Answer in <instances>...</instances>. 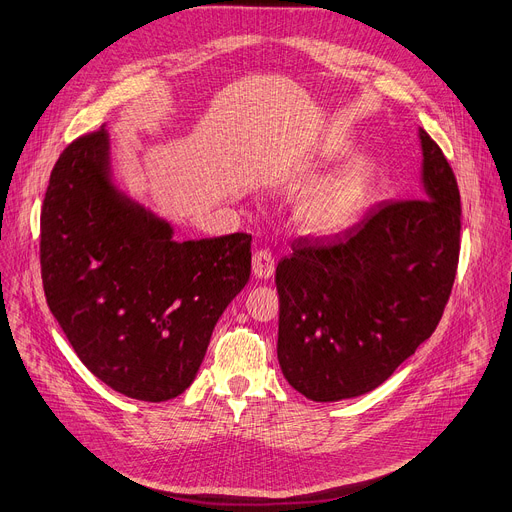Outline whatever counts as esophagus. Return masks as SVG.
I'll list each match as a JSON object with an SVG mask.
<instances>
[{"label":"esophagus","instance_id":"34e87169","mask_svg":"<svg viewBox=\"0 0 512 512\" xmlns=\"http://www.w3.org/2000/svg\"><path fill=\"white\" fill-rule=\"evenodd\" d=\"M276 261L268 249H257L253 253V274L257 278H270L274 274Z\"/></svg>","mask_w":512,"mask_h":512}]
</instances>
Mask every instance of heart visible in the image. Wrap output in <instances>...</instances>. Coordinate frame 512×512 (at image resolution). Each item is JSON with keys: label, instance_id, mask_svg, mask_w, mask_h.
I'll return each mask as SVG.
<instances>
[{"label": "heart", "instance_id": "1", "mask_svg": "<svg viewBox=\"0 0 512 512\" xmlns=\"http://www.w3.org/2000/svg\"><path fill=\"white\" fill-rule=\"evenodd\" d=\"M354 147L348 141H329L320 149L318 158L289 179L293 192L308 189L323 175V170L352 156ZM373 166L367 160H354L339 173L320 181L301 198L297 221L301 230L312 236H339L363 217L371 200Z\"/></svg>", "mask_w": 512, "mask_h": 512}]
</instances>
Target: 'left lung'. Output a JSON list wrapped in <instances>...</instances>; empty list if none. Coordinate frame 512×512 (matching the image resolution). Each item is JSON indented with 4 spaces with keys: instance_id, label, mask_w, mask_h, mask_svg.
Listing matches in <instances>:
<instances>
[{
    "instance_id": "8db88e82",
    "label": "left lung",
    "mask_w": 512,
    "mask_h": 512,
    "mask_svg": "<svg viewBox=\"0 0 512 512\" xmlns=\"http://www.w3.org/2000/svg\"><path fill=\"white\" fill-rule=\"evenodd\" d=\"M422 198L373 206L333 240L299 238L276 268L278 363L318 403L365 394L434 333L460 257V189L420 128Z\"/></svg>"
}]
</instances>
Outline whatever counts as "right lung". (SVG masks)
Returning a JSON list of instances; mask_svg holds the SVG:
<instances>
[{
    "label": "right lung",
    "mask_w": 512,
    "mask_h": 512,
    "mask_svg": "<svg viewBox=\"0 0 512 512\" xmlns=\"http://www.w3.org/2000/svg\"><path fill=\"white\" fill-rule=\"evenodd\" d=\"M105 128L56 160L40 225L48 308L109 388L160 403L189 388L227 304L251 276V234L175 242L111 185Z\"/></svg>",
    "instance_id": "add662e5"
}]
</instances>
